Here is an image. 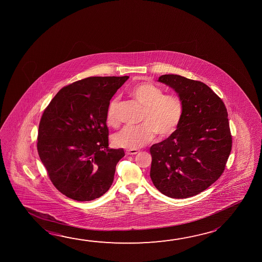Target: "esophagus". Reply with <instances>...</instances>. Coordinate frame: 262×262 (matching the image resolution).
Instances as JSON below:
<instances>
[{
	"instance_id": "1",
	"label": "esophagus",
	"mask_w": 262,
	"mask_h": 262,
	"mask_svg": "<svg viewBox=\"0 0 262 262\" xmlns=\"http://www.w3.org/2000/svg\"><path fill=\"white\" fill-rule=\"evenodd\" d=\"M140 150H136V149H130V150H126V155H137Z\"/></svg>"
}]
</instances>
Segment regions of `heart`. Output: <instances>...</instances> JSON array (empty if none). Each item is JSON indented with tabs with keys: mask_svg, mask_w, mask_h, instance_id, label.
<instances>
[{
	"mask_svg": "<svg viewBox=\"0 0 262 262\" xmlns=\"http://www.w3.org/2000/svg\"><path fill=\"white\" fill-rule=\"evenodd\" d=\"M129 95L144 107L142 124L125 126L112 137L117 147L139 149L151 142L157 134L160 139L169 137L176 133L185 115V104L174 95H165L161 88L149 82L133 86ZM118 99H113L107 106L106 122L108 126L119 124L117 117Z\"/></svg>",
	"mask_w": 262,
	"mask_h": 262,
	"instance_id": "b5f03b06",
	"label": "heart"
}]
</instances>
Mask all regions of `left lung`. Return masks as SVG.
<instances>
[{"mask_svg":"<svg viewBox=\"0 0 262 262\" xmlns=\"http://www.w3.org/2000/svg\"><path fill=\"white\" fill-rule=\"evenodd\" d=\"M158 81L178 94L185 115L176 133L150 147V179L164 195L191 198L225 170L232 148L227 108L203 82L179 75H163Z\"/></svg>","mask_w":262,"mask_h":262,"instance_id":"left-lung-1","label":"left lung"}]
</instances>
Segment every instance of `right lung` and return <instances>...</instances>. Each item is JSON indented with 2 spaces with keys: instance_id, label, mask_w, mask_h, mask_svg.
Instances as JSON below:
<instances>
[{
  "instance_id": "1",
  "label": "right lung",
  "mask_w": 262,
  "mask_h": 262,
  "mask_svg": "<svg viewBox=\"0 0 262 262\" xmlns=\"http://www.w3.org/2000/svg\"><path fill=\"white\" fill-rule=\"evenodd\" d=\"M128 78L90 77L74 82L61 89L45 110L37 151L53 185L66 196L91 201L112 186L125 154L108 148L106 112Z\"/></svg>"
}]
</instances>
